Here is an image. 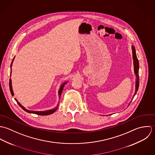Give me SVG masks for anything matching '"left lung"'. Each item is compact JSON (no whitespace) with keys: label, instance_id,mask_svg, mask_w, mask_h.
I'll use <instances>...</instances> for the list:
<instances>
[{"label":"left lung","instance_id":"1","mask_svg":"<svg viewBox=\"0 0 155 155\" xmlns=\"http://www.w3.org/2000/svg\"><path fill=\"white\" fill-rule=\"evenodd\" d=\"M132 54H133V60H134V73L136 75V84H135V92L134 93V97L136 94L137 92L138 91V87H139V74H138V71H139V63L138 60L137 59L135 50L134 46L132 47Z\"/></svg>","mask_w":155,"mask_h":155}]
</instances>
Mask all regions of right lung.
Returning <instances> with one entry per match:
<instances>
[{
	"mask_svg": "<svg viewBox=\"0 0 155 155\" xmlns=\"http://www.w3.org/2000/svg\"><path fill=\"white\" fill-rule=\"evenodd\" d=\"M14 59H13V60H12V63H11V67L12 66V62L14 61ZM66 83H67V82H65V83H63L62 85H61V87H60V89H59V98L61 97V96L62 91H63V87H64V85H65V84H66ZM9 89H10V92H11V93L12 96H14V92H13V91H12V82H11V78L9 79ZM15 100L17 101V104L20 105V107H21L22 108V109H23V110H25V111H26V112H28V113H29L36 114H38V115H41V116H46V115H49V114H52V113H54V112L56 111V110L58 109V106H59V105H57V107H56V108H53V109H52V110H46V111H31V110H28L26 109L23 106H22V105L20 104V103H19V102L17 101V100L15 98Z\"/></svg>",
	"mask_w": 155,
	"mask_h": 155,
	"instance_id": "right-lung-1",
	"label": "right lung"
}]
</instances>
